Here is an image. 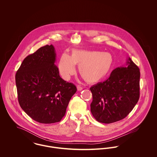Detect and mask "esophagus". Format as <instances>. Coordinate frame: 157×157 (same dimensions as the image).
Segmentation results:
<instances>
[{
  "label": "esophagus",
  "mask_w": 157,
  "mask_h": 157,
  "mask_svg": "<svg viewBox=\"0 0 157 157\" xmlns=\"http://www.w3.org/2000/svg\"><path fill=\"white\" fill-rule=\"evenodd\" d=\"M77 89L78 90H83V88L82 86H80V85H77Z\"/></svg>",
  "instance_id": "1"
}]
</instances>
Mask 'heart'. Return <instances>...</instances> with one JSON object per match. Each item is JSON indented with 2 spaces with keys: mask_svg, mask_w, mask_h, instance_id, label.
<instances>
[{
  "mask_svg": "<svg viewBox=\"0 0 157 157\" xmlns=\"http://www.w3.org/2000/svg\"><path fill=\"white\" fill-rule=\"evenodd\" d=\"M113 64V57L109 52L76 49L71 56L67 53L62 54L58 69L61 77L68 80L75 74V65H77L82 77L90 83H95L108 76Z\"/></svg>",
  "mask_w": 157,
  "mask_h": 157,
  "instance_id": "obj_1",
  "label": "heart"
}]
</instances>
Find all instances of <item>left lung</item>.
<instances>
[{
	"mask_svg": "<svg viewBox=\"0 0 157 157\" xmlns=\"http://www.w3.org/2000/svg\"><path fill=\"white\" fill-rule=\"evenodd\" d=\"M140 72L130 57L113 69L108 79L90 87V111L97 121L112 123L125 118L140 97Z\"/></svg>",
	"mask_w": 157,
	"mask_h": 157,
	"instance_id": "8db88e82",
	"label": "left lung"
}]
</instances>
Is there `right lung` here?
<instances>
[{"label": "right lung", "instance_id": "right-lung-1", "mask_svg": "<svg viewBox=\"0 0 157 157\" xmlns=\"http://www.w3.org/2000/svg\"><path fill=\"white\" fill-rule=\"evenodd\" d=\"M52 45L40 48L28 56L16 74L18 100L24 112L44 124L60 121L76 86L63 80L55 65Z\"/></svg>", "mask_w": 157, "mask_h": 157}]
</instances>
